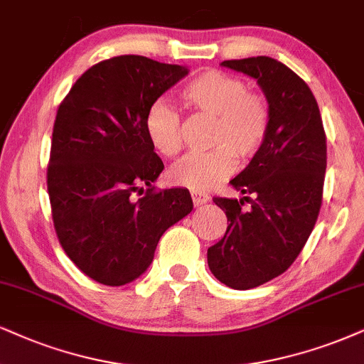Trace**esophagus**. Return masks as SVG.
<instances>
[{
	"mask_svg": "<svg viewBox=\"0 0 364 364\" xmlns=\"http://www.w3.org/2000/svg\"><path fill=\"white\" fill-rule=\"evenodd\" d=\"M191 196H192V203H194L196 208H199V205H203L209 200V196L199 191H192Z\"/></svg>",
	"mask_w": 364,
	"mask_h": 364,
	"instance_id": "34e87169",
	"label": "esophagus"
}]
</instances>
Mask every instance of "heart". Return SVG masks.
Segmentation results:
<instances>
[{
	"mask_svg": "<svg viewBox=\"0 0 364 364\" xmlns=\"http://www.w3.org/2000/svg\"><path fill=\"white\" fill-rule=\"evenodd\" d=\"M182 97L197 113L214 118L209 136L214 148L183 156L170 170V178L203 192L235 170L236 156L248 160L258 154L270 128V107L262 94L248 91L243 79L223 70L199 74L182 89ZM145 132L161 155L175 156L182 150V118L170 102L156 100L148 106Z\"/></svg>",
	"mask_w": 364,
	"mask_h": 364,
	"instance_id": "b5f03b06",
	"label": "heart"
}]
</instances>
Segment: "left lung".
I'll return each mask as SVG.
<instances>
[{
	"label": "left lung",
	"instance_id": "obj_1",
	"mask_svg": "<svg viewBox=\"0 0 364 364\" xmlns=\"http://www.w3.org/2000/svg\"><path fill=\"white\" fill-rule=\"evenodd\" d=\"M221 65L257 80L270 107L267 140L230 182L243 197L213 199L226 213L228 230L208 250L209 270L221 284L248 290L282 275L316 226L327 165L326 133L312 91L285 64L259 55Z\"/></svg>",
	"mask_w": 364,
	"mask_h": 364
}]
</instances>
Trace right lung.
<instances>
[{
  "label": "right lung",
  "mask_w": 364,
  "mask_h": 364,
  "mask_svg": "<svg viewBox=\"0 0 364 364\" xmlns=\"http://www.w3.org/2000/svg\"><path fill=\"white\" fill-rule=\"evenodd\" d=\"M187 74L143 55L113 57L58 106L47 168L53 228L67 257L102 285L145 273L161 235L194 208L189 191L151 186L164 161L145 132L148 106Z\"/></svg>",
  "instance_id": "add662e5"
}]
</instances>
